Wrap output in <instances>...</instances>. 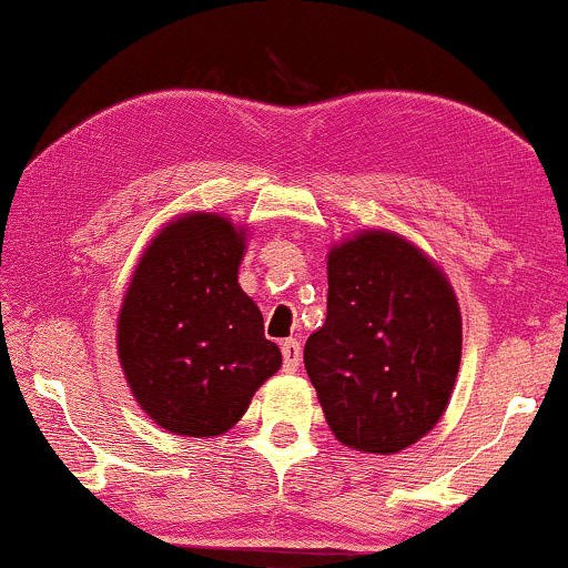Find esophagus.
Wrapping results in <instances>:
<instances>
[{
    "instance_id": "obj_1",
    "label": "esophagus",
    "mask_w": 568,
    "mask_h": 568,
    "mask_svg": "<svg viewBox=\"0 0 568 568\" xmlns=\"http://www.w3.org/2000/svg\"><path fill=\"white\" fill-rule=\"evenodd\" d=\"M280 349H283V371L293 374V371L298 368V361H302V344H298L296 338H285Z\"/></svg>"
}]
</instances>
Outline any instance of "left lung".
I'll use <instances>...</instances> for the list:
<instances>
[{"instance_id":"obj_1","label":"left lung","mask_w":568,"mask_h":568,"mask_svg":"<svg viewBox=\"0 0 568 568\" xmlns=\"http://www.w3.org/2000/svg\"><path fill=\"white\" fill-rule=\"evenodd\" d=\"M462 357L459 304L419 247L363 232L331 251L328 312L304 368L344 446L395 454L438 425Z\"/></svg>"}]
</instances>
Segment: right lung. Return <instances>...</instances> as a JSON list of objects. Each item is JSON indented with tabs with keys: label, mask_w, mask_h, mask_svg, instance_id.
<instances>
[{
	"label": "right lung",
	"mask_w": 568,
	"mask_h": 568,
	"mask_svg": "<svg viewBox=\"0 0 568 568\" xmlns=\"http://www.w3.org/2000/svg\"><path fill=\"white\" fill-rule=\"evenodd\" d=\"M243 251L232 221L189 213L152 240L130 280L116 349L135 400L168 433H226L283 363L237 283Z\"/></svg>",
	"instance_id": "1"
}]
</instances>
